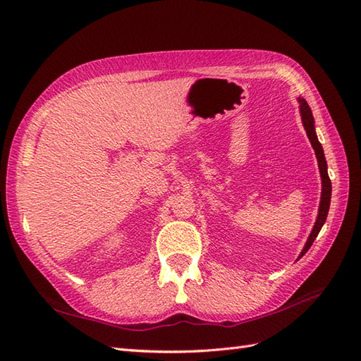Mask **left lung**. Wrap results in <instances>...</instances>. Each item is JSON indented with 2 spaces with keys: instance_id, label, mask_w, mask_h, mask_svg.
<instances>
[{
  "instance_id": "left-lung-1",
  "label": "left lung",
  "mask_w": 361,
  "mask_h": 361,
  "mask_svg": "<svg viewBox=\"0 0 361 361\" xmlns=\"http://www.w3.org/2000/svg\"><path fill=\"white\" fill-rule=\"evenodd\" d=\"M298 102H300V113H301V120H302V125L305 133H307V137L312 143V147L314 150V155L316 159H318V166H319V173H321V178H322V192H321V203H319V212L318 216H316V223L312 228V233L307 239V243H305L301 255L298 256V259H301L305 253H307L309 248L312 247L313 241L318 236V233L321 232V228L326 220V215H329V209H330V200H331V180L329 178V171H326V161H325V155H324V149L319 143L318 137H316L314 133V120H313V114L309 104L305 102V99L302 97H298Z\"/></svg>"
}]
</instances>
